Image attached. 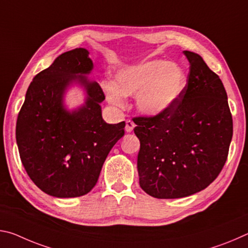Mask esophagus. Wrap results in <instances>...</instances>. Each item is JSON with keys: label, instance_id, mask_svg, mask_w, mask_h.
Instances as JSON below:
<instances>
[{"label": "esophagus", "instance_id": "esophagus-1", "mask_svg": "<svg viewBox=\"0 0 248 248\" xmlns=\"http://www.w3.org/2000/svg\"><path fill=\"white\" fill-rule=\"evenodd\" d=\"M134 127H136V124H134V123H133V121L132 120H127V121H125V131H127V132H131L132 131V130L134 129Z\"/></svg>", "mask_w": 248, "mask_h": 248}]
</instances>
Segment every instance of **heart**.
<instances>
[{
	"instance_id": "heart-1",
	"label": "heart",
	"mask_w": 248,
	"mask_h": 248,
	"mask_svg": "<svg viewBox=\"0 0 248 248\" xmlns=\"http://www.w3.org/2000/svg\"><path fill=\"white\" fill-rule=\"evenodd\" d=\"M186 86V75L175 63L151 60L119 70L115 82L103 89L112 106L124 107V96L137 95V107L145 116H158L176 103Z\"/></svg>"
}]
</instances>
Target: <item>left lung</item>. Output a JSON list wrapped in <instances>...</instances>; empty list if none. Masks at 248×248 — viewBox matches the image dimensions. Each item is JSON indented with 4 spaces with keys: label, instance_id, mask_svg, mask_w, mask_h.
<instances>
[{
    "label": "left lung",
    "instance_id": "left-lung-1",
    "mask_svg": "<svg viewBox=\"0 0 248 248\" xmlns=\"http://www.w3.org/2000/svg\"><path fill=\"white\" fill-rule=\"evenodd\" d=\"M189 61L185 90L158 116L134 117L140 140V187L158 199L183 198L203 190L226 162L233 120L223 83L199 54Z\"/></svg>",
    "mask_w": 248,
    "mask_h": 248
}]
</instances>
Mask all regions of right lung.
<instances>
[{"label":"right lung","instance_id":"1","mask_svg":"<svg viewBox=\"0 0 248 248\" xmlns=\"http://www.w3.org/2000/svg\"><path fill=\"white\" fill-rule=\"evenodd\" d=\"M92 69L86 49L60 54L33 78L17 117L16 142L25 170L39 189L57 198H75L93 189L108 153L124 134V121H104L99 84L77 75ZM73 79L84 85L88 98L70 113L62 98Z\"/></svg>","mask_w":248,"mask_h":248}]
</instances>
